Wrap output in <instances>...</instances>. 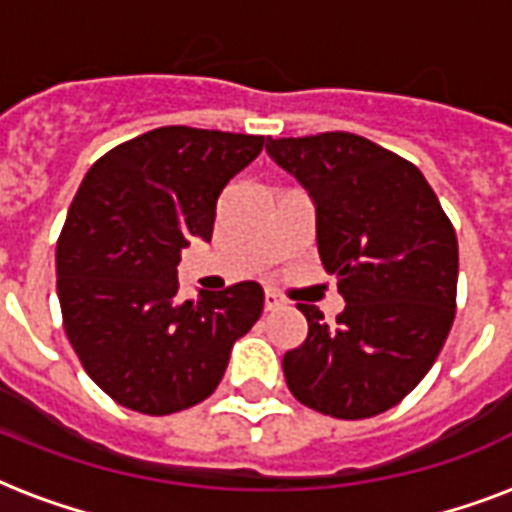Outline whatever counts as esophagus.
<instances>
[{
    "label": "esophagus",
    "mask_w": 512,
    "mask_h": 512,
    "mask_svg": "<svg viewBox=\"0 0 512 512\" xmlns=\"http://www.w3.org/2000/svg\"><path fill=\"white\" fill-rule=\"evenodd\" d=\"M284 305V297L279 292H273V289H265V311H276Z\"/></svg>",
    "instance_id": "34e87169"
}]
</instances>
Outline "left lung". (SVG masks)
<instances>
[{
	"instance_id": "1",
	"label": "left lung",
	"mask_w": 512,
	"mask_h": 512,
	"mask_svg": "<svg viewBox=\"0 0 512 512\" xmlns=\"http://www.w3.org/2000/svg\"><path fill=\"white\" fill-rule=\"evenodd\" d=\"M271 159L316 201L321 263L345 308L324 324L316 305L303 345L284 353L300 404L366 420L404 401L444 348L457 308V233L412 162L353 132L268 138Z\"/></svg>"
}]
</instances>
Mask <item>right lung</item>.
I'll list each match as a JSON object with an SVG mask.
<instances>
[{
  "mask_svg": "<svg viewBox=\"0 0 512 512\" xmlns=\"http://www.w3.org/2000/svg\"><path fill=\"white\" fill-rule=\"evenodd\" d=\"M263 146V135L172 124L111 148L79 185L55 249L60 313L84 372L116 404L151 417L201 404L260 319L257 281L175 295L180 249L212 239L225 183Z\"/></svg>",
  "mask_w": 512,
  "mask_h": 512,
  "instance_id": "1",
  "label": "right lung"
}]
</instances>
